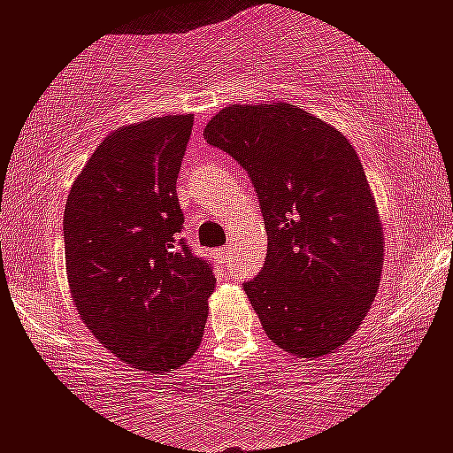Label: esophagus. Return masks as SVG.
<instances>
[{"label": "esophagus", "mask_w": 453, "mask_h": 453, "mask_svg": "<svg viewBox=\"0 0 453 453\" xmlns=\"http://www.w3.org/2000/svg\"><path fill=\"white\" fill-rule=\"evenodd\" d=\"M218 258H220V262H225V265H231V262H233V250L231 248H220V250H218Z\"/></svg>", "instance_id": "34e87169"}]
</instances>
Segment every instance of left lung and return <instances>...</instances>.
I'll return each mask as SVG.
<instances>
[{
    "instance_id": "1",
    "label": "left lung",
    "mask_w": 453,
    "mask_h": 453,
    "mask_svg": "<svg viewBox=\"0 0 453 453\" xmlns=\"http://www.w3.org/2000/svg\"><path fill=\"white\" fill-rule=\"evenodd\" d=\"M203 138L248 172L269 248L243 283L262 327L298 357H321L357 332L376 298L384 237L353 144L288 103L231 104Z\"/></svg>"
}]
</instances>
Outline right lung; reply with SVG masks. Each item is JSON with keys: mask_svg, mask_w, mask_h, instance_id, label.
Listing matches in <instances>:
<instances>
[{"mask_svg": "<svg viewBox=\"0 0 453 453\" xmlns=\"http://www.w3.org/2000/svg\"><path fill=\"white\" fill-rule=\"evenodd\" d=\"M193 115L111 132L73 182L65 258L73 303L104 349L174 372L199 349L216 277L180 239L176 180Z\"/></svg>", "mask_w": 453, "mask_h": 453, "instance_id": "obj_1", "label": "right lung"}]
</instances>
